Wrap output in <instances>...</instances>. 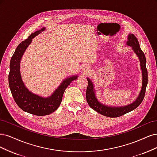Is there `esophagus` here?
Segmentation results:
<instances>
[{"label": "esophagus", "instance_id": "esophagus-1", "mask_svg": "<svg viewBox=\"0 0 157 157\" xmlns=\"http://www.w3.org/2000/svg\"><path fill=\"white\" fill-rule=\"evenodd\" d=\"M82 71L83 72V73L85 74H87L90 72V68L89 67H87V66H83L82 67Z\"/></svg>", "mask_w": 157, "mask_h": 157}]
</instances>
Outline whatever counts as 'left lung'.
Here are the masks:
<instances>
[{"label":"left lung","mask_w":157,"mask_h":157,"mask_svg":"<svg viewBox=\"0 0 157 157\" xmlns=\"http://www.w3.org/2000/svg\"><path fill=\"white\" fill-rule=\"evenodd\" d=\"M126 44L131 46L134 53L138 57L140 61V67L142 72V87L138 98L130 104L122 107H111L100 103L95 96V89L93 82L90 79L87 78L88 81V86L86 90V99L89 106L100 114H102L109 117H118L134 110L140 105L142 102L145 93L147 85L148 82L147 70L146 68L145 56L141 49L138 39L133 34H129Z\"/></svg>","instance_id":"left-lung-1"}]
</instances>
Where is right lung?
Listing matches in <instances>:
<instances>
[{
  "label": "right lung",
  "instance_id": "right-lung-1",
  "mask_svg": "<svg viewBox=\"0 0 157 157\" xmlns=\"http://www.w3.org/2000/svg\"><path fill=\"white\" fill-rule=\"evenodd\" d=\"M32 33L27 39L20 43L13 54L10 64L8 75L9 87L15 102L25 112L38 116H44L52 113L61 103L65 89L78 78V75H73L64 79L59 87L48 98H44L31 93L24 85L20 73V61L25 50L32 42V39L45 30Z\"/></svg>",
  "mask_w": 157,
  "mask_h": 157
}]
</instances>
